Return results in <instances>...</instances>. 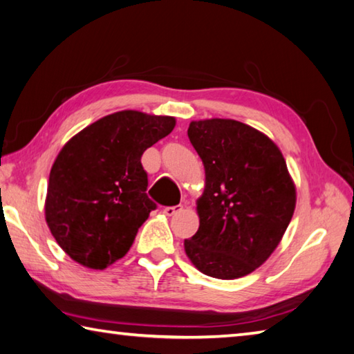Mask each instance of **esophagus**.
<instances>
[{
	"label": "esophagus",
	"mask_w": 354,
	"mask_h": 354,
	"mask_svg": "<svg viewBox=\"0 0 354 354\" xmlns=\"http://www.w3.org/2000/svg\"><path fill=\"white\" fill-rule=\"evenodd\" d=\"M181 210H183V205H171V207H165L162 212H164V214H167V216H173V214H176Z\"/></svg>",
	"instance_id": "obj_1"
}]
</instances>
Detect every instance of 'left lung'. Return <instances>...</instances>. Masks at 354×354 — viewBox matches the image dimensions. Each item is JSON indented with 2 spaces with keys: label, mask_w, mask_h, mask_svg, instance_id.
<instances>
[{
  "label": "left lung",
  "mask_w": 354,
  "mask_h": 354,
  "mask_svg": "<svg viewBox=\"0 0 354 354\" xmlns=\"http://www.w3.org/2000/svg\"><path fill=\"white\" fill-rule=\"evenodd\" d=\"M189 140L203 159L199 228L184 241L199 272L242 278L264 264L292 221L296 190L276 144L234 120L193 121Z\"/></svg>",
  "instance_id": "obj_1"
}]
</instances>
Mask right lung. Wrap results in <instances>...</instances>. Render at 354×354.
Returning <instances> with one entry per match:
<instances>
[{
  "label": "right lung",
  "instance_id": "add662e5",
  "mask_svg": "<svg viewBox=\"0 0 354 354\" xmlns=\"http://www.w3.org/2000/svg\"><path fill=\"white\" fill-rule=\"evenodd\" d=\"M175 127V118L122 110L68 141L50 170L46 221L81 266L102 270L129 252L156 204L141 156Z\"/></svg>",
  "mask_w": 354,
  "mask_h": 354
}]
</instances>
